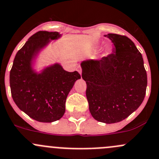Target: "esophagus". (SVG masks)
I'll return each mask as SVG.
<instances>
[{
  "instance_id": "1",
  "label": "esophagus",
  "mask_w": 159,
  "mask_h": 159,
  "mask_svg": "<svg viewBox=\"0 0 159 159\" xmlns=\"http://www.w3.org/2000/svg\"><path fill=\"white\" fill-rule=\"evenodd\" d=\"M77 70H78V71L79 72L80 75H81V67H79V66H78V67H77Z\"/></svg>"
}]
</instances>
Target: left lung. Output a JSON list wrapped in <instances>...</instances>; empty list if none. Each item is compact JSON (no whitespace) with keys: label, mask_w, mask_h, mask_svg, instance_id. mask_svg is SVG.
I'll list each match as a JSON object with an SVG mask.
<instances>
[{"label":"left lung","mask_w":159,"mask_h":159,"mask_svg":"<svg viewBox=\"0 0 159 159\" xmlns=\"http://www.w3.org/2000/svg\"><path fill=\"white\" fill-rule=\"evenodd\" d=\"M113 52L99 61L81 62L86 97L95 120L105 124L120 122L138 109L144 100L148 79L141 53L125 35H105Z\"/></svg>","instance_id":"left-lung-1"}]
</instances>
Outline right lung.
I'll use <instances>...</instances> for the list:
<instances>
[{"instance_id":"add662e5","label":"right lung","mask_w":159,"mask_h":159,"mask_svg":"<svg viewBox=\"0 0 159 159\" xmlns=\"http://www.w3.org/2000/svg\"><path fill=\"white\" fill-rule=\"evenodd\" d=\"M61 37L57 32L39 31L18 51L10 71V87L14 102L29 116L43 123L58 120L65 112V102L78 71L68 72L58 63L39 72L33 68L39 53L52 40Z\"/></svg>"}]
</instances>
